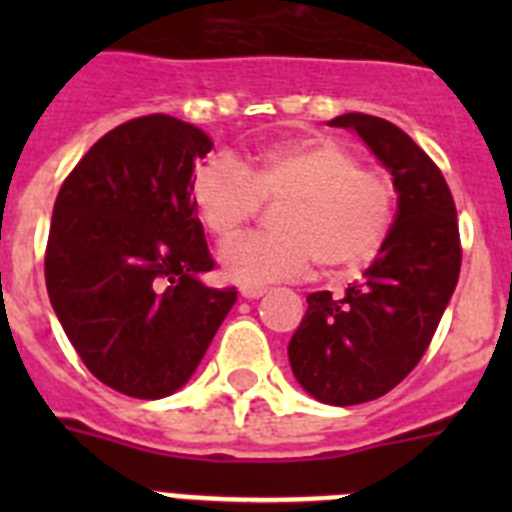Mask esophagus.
Wrapping results in <instances>:
<instances>
[{
    "label": "esophagus",
    "mask_w": 512,
    "mask_h": 512,
    "mask_svg": "<svg viewBox=\"0 0 512 512\" xmlns=\"http://www.w3.org/2000/svg\"><path fill=\"white\" fill-rule=\"evenodd\" d=\"M264 292V287H241V297H246V300H259Z\"/></svg>",
    "instance_id": "34e87169"
}]
</instances>
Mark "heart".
<instances>
[{
    "label": "heart",
    "mask_w": 512,
    "mask_h": 512,
    "mask_svg": "<svg viewBox=\"0 0 512 512\" xmlns=\"http://www.w3.org/2000/svg\"><path fill=\"white\" fill-rule=\"evenodd\" d=\"M279 205L274 235H246L220 251L223 274L241 284L300 279L315 261L328 274L372 261L390 233L395 189L333 138L266 146L243 169L217 156L197 169L192 205L215 241L241 233L261 205Z\"/></svg>",
    "instance_id": "heart-1"
}]
</instances>
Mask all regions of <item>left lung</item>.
<instances>
[{
    "label": "left lung",
    "instance_id": "obj_1",
    "mask_svg": "<svg viewBox=\"0 0 512 512\" xmlns=\"http://www.w3.org/2000/svg\"><path fill=\"white\" fill-rule=\"evenodd\" d=\"M328 125L354 128L392 171L397 215L361 282L307 295L287 354L315 400L359 405L395 390L431 346L459 282V220L441 169L405 130L361 112Z\"/></svg>",
    "mask_w": 512,
    "mask_h": 512
}]
</instances>
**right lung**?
<instances>
[{
    "mask_svg": "<svg viewBox=\"0 0 512 512\" xmlns=\"http://www.w3.org/2000/svg\"><path fill=\"white\" fill-rule=\"evenodd\" d=\"M212 140L189 122H122L74 166L53 205L45 287L71 346L102 384L138 400L176 392L233 307L212 271L192 171Z\"/></svg>",
    "mask_w": 512,
    "mask_h": 512,
    "instance_id": "add662e5",
    "label": "right lung"
}]
</instances>
